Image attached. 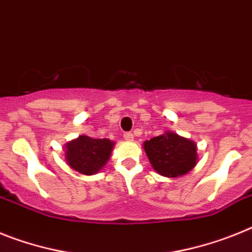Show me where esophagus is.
<instances>
[{"instance_id": "obj_1", "label": "esophagus", "mask_w": 252, "mask_h": 252, "mask_svg": "<svg viewBox=\"0 0 252 252\" xmlns=\"http://www.w3.org/2000/svg\"><path fill=\"white\" fill-rule=\"evenodd\" d=\"M124 139H126V141H133V138H134V135H133V133H130V132H126V133H124Z\"/></svg>"}]
</instances>
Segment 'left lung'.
<instances>
[{
  "mask_svg": "<svg viewBox=\"0 0 252 252\" xmlns=\"http://www.w3.org/2000/svg\"><path fill=\"white\" fill-rule=\"evenodd\" d=\"M155 171L166 178H178L195 167L196 144L174 132H165L143 143Z\"/></svg>",
  "mask_w": 252,
  "mask_h": 252,
  "instance_id": "obj_1",
  "label": "left lung"
}]
</instances>
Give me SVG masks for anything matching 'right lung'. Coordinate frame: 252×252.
<instances>
[{"mask_svg":"<svg viewBox=\"0 0 252 252\" xmlns=\"http://www.w3.org/2000/svg\"><path fill=\"white\" fill-rule=\"evenodd\" d=\"M114 142L80 135L65 144V161L73 170L84 175L99 172L110 158Z\"/></svg>","mask_w":252,"mask_h":252,"instance_id":"obj_1","label":"right lung"}]
</instances>
